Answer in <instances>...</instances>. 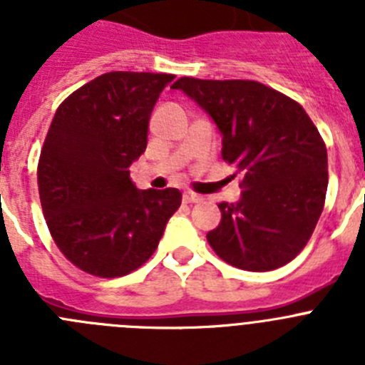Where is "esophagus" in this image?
Wrapping results in <instances>:
<instances>
[{
	"instance_id": "1",
	"label": "esophagus",
	"mask_w": 365,
	"mask_h": 365,
	"mask_svg": "<svg viewBox=\"0 0 365 365\" xmlns=\"http://www.w3.org/2000/svg\"><path fill=\"white\" fill-rule=\"evenodd\" d=\"M201 199H202L201 195H197V193H193V192L182 193V201H185V202H199Z\"/></svg>"
}]
</instances>
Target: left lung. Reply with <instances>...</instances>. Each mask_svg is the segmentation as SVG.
Here are the masks:
<instances>
[{"label": "left lung", "instance_id": "left-lung-1", "mask_svg": "<svg viewBox=\"0 0 365 365\" xmlns=\"http://www.w3.org/2000/svg\"><path fill=\"white\" fill-rule=\"evenodd\" d=\"M222 135V159L243 173L240 201L221 202L206 240L222 261L250 272L294 259L316 228L327 193V150L305 109L252 80L179 78Z\"/></svg>", "mask_w": 365, "mask_h": 365}]
</instances>
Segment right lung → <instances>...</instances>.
<instances>
[{
	"instance_id": "1",
	"label": "right lung",
	"mask_w": 365,
	"mask_h": 365,
	"mask_svg": "<svg viewBox=\"0 0 365 365\" xmlns=\"http://www.w3.org/2000/svg\"><path fill=\"white\" fill-rule=\"evenodd\" d=\"M173 78L113 71L54 113L38 163L41 210L56 247L83 272L117 278L144 265L180 206L177 188L138 190L130 177Z\"/></svg>"
}]
</instances>
